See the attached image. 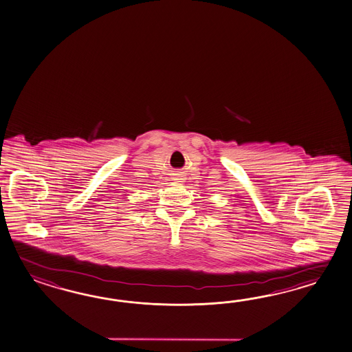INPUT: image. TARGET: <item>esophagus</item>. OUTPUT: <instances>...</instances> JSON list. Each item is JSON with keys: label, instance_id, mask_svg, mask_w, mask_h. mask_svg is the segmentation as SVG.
<instances>
[{"label": "esophagus", "instance_id": "34e87169", "mask_svg": "<svg viewBox=\"0 0 352 352\" xmlns=\"http://www.w3.org/2000/svg\"><path fill=\"white\" fill-rule=\"evenodd\" d=\"M173 180H176V182H181V180H182V179H180V176H177V177H175Z\"/></svg>", "mask_w": 352, "mask_h": 352}]
</instances>
